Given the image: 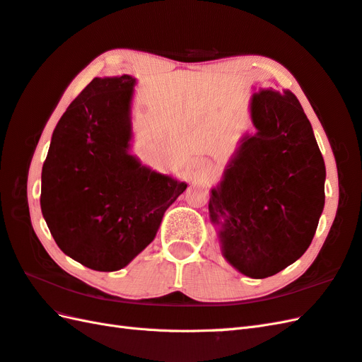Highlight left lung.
Listing matches in <instances>:
<instances>
[{
    "instance_id": "1",
    "label": "left lung",
    "mask_w": 362,
    "mask_h": 362,
    "mask_svg": "<svg viewBox=\"0 0 362 362\" xmlns=\"http://www.w3.org/2000/svg\"><path fill=\"white\" fill-rule=\"evenodd\" d=\"M250 109L256 132L242 137L208 209L221 225L223 257L242 274L264 279L312 243L325 202V165L293 92L259 89Z\"/></svg>"
}]
</instances>
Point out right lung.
Here are the masks:
<instances>
[{
  "instance_id": "obj_1",
  "label": "right lung",
  "mask_w": 362,
  "mask_h": 362,
  "mask_svg": "<svg viewBox=\"0 0 362 362\" xmlns=\"http://www.w3.org/2000/svg\"><path fill=\"white\" fill-rule=\"evenodd\" d=\"M136 78H94L57 123L41 173V213L64 255L117 272L154 240L187 183L129 153Z\"/></svg>"
}]
</instances>
